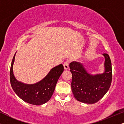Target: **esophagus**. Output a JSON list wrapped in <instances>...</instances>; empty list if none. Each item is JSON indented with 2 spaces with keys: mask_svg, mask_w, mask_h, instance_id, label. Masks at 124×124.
I'll list each match as a JSON object with an SVG mask.
<instances>
[{
  "mask_svg": "<svg viewBox=\"0 0 124 124\" xmlns=\"http://www.w3.org/2000/svg\"><path fill=\"white\" fill-rule=\"evenodd\" d=\"M63 66L65 69H69V61H65L63 63Z\"/></svg>",
  "mask_w": 124,
  "mask_h": 124,
  "instance_id": "obj_1",
  "label": "esophagus"
}]
</instances>
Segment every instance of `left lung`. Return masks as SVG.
Segmentation results:
<instances>
[{
	"label": "left lung",
	"instance_id": "left-lung-1",
	"mask_svg": "<svg viewBox=\"0 0 124 124\" xmlns=\"http://www.w3.org/2000/svg\"><path fill=\"white\" fill-rule=\"evenodd\" d=\"M105 57V71L102 74L88 73L82 63L71 62L69 65L72 74V91L77 100L87 104H94L103 98L108 92L112 81L111 62L107 54Z\"/></svg>",
	"mask_w": 124,
	"mask_h": 124
}]
</instances>
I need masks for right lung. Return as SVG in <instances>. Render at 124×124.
Listing matches in <instances>:
<instances>
[{
    "mask_svg": "<svg viewBox=\"0 0 124 124\" xmlns=\"http://www.w3.org/2000/svg\"><path fill=\"white\" fill-rule=\"evenodd\" d=\"M13 58L10 70V80L12 89L16 94L26 103L39 106L50 100L55 90L59 77L63 72L64 67L60 64L52 68L45 78L38 83L27 85L18 82L13 72V65L15 61Z\"/></svg>",
    "mask_w": 124,
    "mask_h": 124,
    "instance_id": "1",
    "label": "right lung"
}]
</instances>
